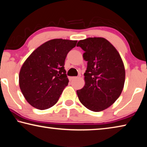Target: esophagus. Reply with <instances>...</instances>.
<instances>
[{
  "instance_id": "esophagus-1",
  "label": "esophagus",
  "mask_w": 147,
  "mask_h": 147,
  "mask_svg": "<svg viewBox=\"0 0 147 147\" xmlns=\"http://www.w3.org/2000/svg\"><path fill=\"white\" fill-rule=\"evenodd\" d=\"M77 78H78V77H76V76H72V77H70V78H69V80H70V81H72L74 79H76Z\"/></svg>"
}]
</instances>
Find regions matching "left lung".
Returning <instances> with one entry per match:
<instances>
[{
	"label": "left lung",
	"instance_id": "1",
	"mask_svg": "<svg viewBox=\"0 0 147 147\" xmlns=\"http://www.w3.org/2000/svg\"><path fill=\"white\" fill-rule=\"evenodd\" d=\"M88 61L85 86L77 90L80 102L98 112L112 105L121 95L125 81V69L120 54L103 38H89L78 41Z\"/></svg>",
	"mask_w": 147,
	"mask_h": 147
}]
</instances>
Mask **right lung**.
I'll list each match as a JSON object with an SVG mask.
<instances>
[{"label":"right lung","mask_w":147,"mask_h":147,"mask_svg":"<svg viewBox=\"0 0 147 147\" xmlns=\"http://www.w3.org/2000/svg\"><path fill=\"white\" fill-rule=\"evenodd\" d=\"M76 43L51 39L38 47L24 62L19 72V87L32 106L43 110L58 102L69 83L65 60Z\"/></svg>","instance_id":"obj_1"}]
</instances>
